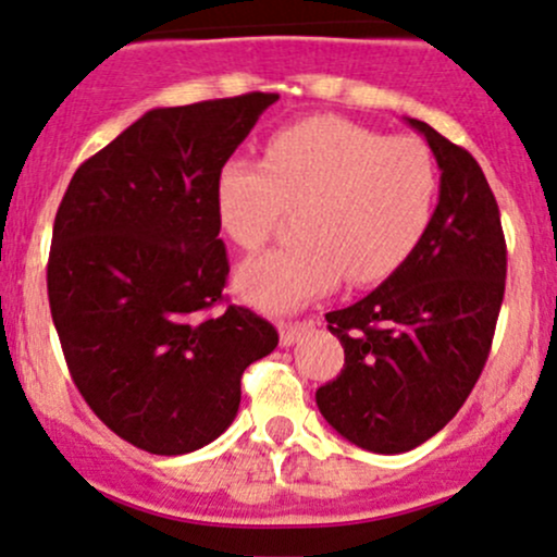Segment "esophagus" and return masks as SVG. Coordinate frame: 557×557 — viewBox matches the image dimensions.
Segmentation results:
<instances>
[{
    "instance_id": "34e87169",
    "label": "esophagus",
    "mask_w": 557,
    "mask_h": 557,
    "mask_svg": "<svg viewBox=\"0 0 557 557\" xmlns=\"http://www.w3.org/2000/svg\"><path fill=\"white\" fill-rule=\"evenodd\" d=\"M312 327L314 320H307V323H283L280 325V344H283V347H294L298 338L307 331H312Z\"/></svg>"
}]
</instances>
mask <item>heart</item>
I'll use <instances>...</instances> for the list:
<instances>
[{"mask_svg": "<svg viewBox=\"0 0 557 557\" xmlns=\"http://www.w3.org/2000/svg\"><path fill=\"white\" fill-rule=\"evenodd\" d=\"M437 189V165L421 140L386 138L342 116L274 133L263 165L230 157L215 173L213 208L234 245L261 248L285 210H298V243L243 263L239 296L267 312H290L344 277L382 283L424 239Z\"/></svg>", "mask_w": 557, "mask_h": 557, "instance_id": "1", "label": "heart"}]
</instances>
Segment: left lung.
Segmentation results:
<instances>
[{"label": "left lung", "instance_id": "obj_1", "mask_svg": "<svg viewBox=\"0 0 557 557\" xmlns=\"http://www.w3.org/2000/svg\"><path fill=\"white\" fill-rule=\"evenodd\" d=\"M441 168L424 239L376 290L327 312L344 368L314 400L327 424L373 454H406L456 417L496 331L507 277L499 205L475 157L408 120Z\"/></svg>", "mask_w": 557, "mask_h": 557}]
</instances>
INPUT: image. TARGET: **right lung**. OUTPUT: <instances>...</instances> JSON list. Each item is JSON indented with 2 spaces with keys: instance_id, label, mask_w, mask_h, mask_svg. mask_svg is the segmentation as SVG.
Instances as JSON below:
<instances>
[{
  "instance_id": "obj_1",
  "label": "right lung",
  "mask_w": 557,
  "mask_h": 557,
  "mask_svg": "<svg viewBox=\"0 0 557 557\" xmlns=\"http://www.w3.org/2000/svg\"><path fill=\"white\" fill-rule=\"evenodd\" d=\"M277 98L146 111L82 162L55 213L47 296L69 371L96 417L149 454L226 432L243 371L280 342L250 309L213 312L230 274L215 173Z\"/></svg>"
}]
</instances>
